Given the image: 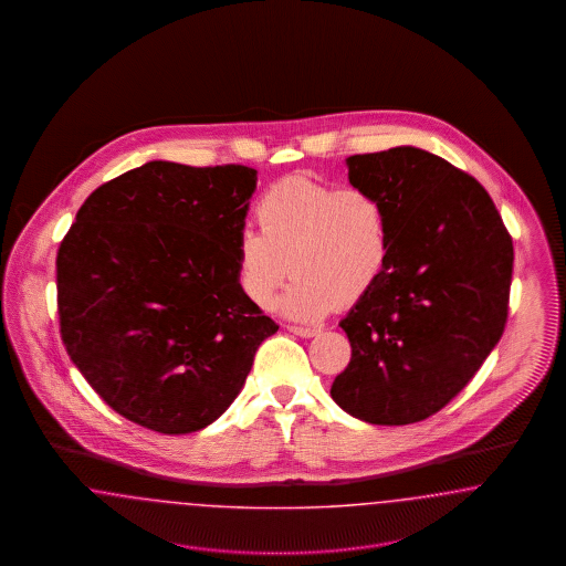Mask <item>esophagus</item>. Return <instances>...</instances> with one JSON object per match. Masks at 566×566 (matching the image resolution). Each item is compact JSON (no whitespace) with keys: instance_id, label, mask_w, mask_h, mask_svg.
<instances>
[{"instance_id":"34e87169","label":"esophagus","mask_w":566,"mask_h":566,"mask_svg":"<svg viewBox=\"0 0 566 566\" xmlns=\"http://www.w3.org/2000/svg\"><path fill=\"white\" fill-rule=\"evenodd\" d=\"M289 331L295 333L298 337H305V339H310V337L321 333V328H316V326H289Z\"/></svg>"}]
</instances>
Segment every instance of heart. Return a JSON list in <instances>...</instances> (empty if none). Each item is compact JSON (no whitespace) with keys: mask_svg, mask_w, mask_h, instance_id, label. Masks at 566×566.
<instances>
[{"mask_svg":"<svg viewBox=\"0 0 566 566\" xmlns=\"http://www.w3.org/2000/svg\"><path fill=\"white\" fill-rule=\"evenodd\" d=\"M261 231L243 227L235 259L242 293L268 307L291 268L295 282L277 310L293 321H321L350 307L384 277L392 238L381 199L356 187H333L295 174L273 182L256 201Z\"/></svg>","mask_w":566,"mask_h":566,"instance_id":"1","label":"heart"}]
</instances>
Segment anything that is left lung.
I'll list each match as a JSON object with an SVG mask.
<instances>
[{"instance_id":"1","label":"left lung","mask_w":566,"mask_h":566,"mask_svg":"<svg viewBox=\"0 0 566 566\" xmlns=\"http://www.w3.org/2000/svg\"><path fill=\"white\" fill-rule=\"evenodd\" d=\"M346 163L352 187L386 206L392 250L379 284L339 323L352 358L331 397L369 424H413L450 403L499 344L512 235L484 187L427 150Z\"/></svg>"}]
</instances>
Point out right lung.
<instances>
[{
    "mask_svg": "<svg viewBox=\"0 0 566 566\" xmlns=\"http://www.w3.org/2000/svg\"><path fill=\"white\" fill-rule=\"evenodd\" d=\"M256 169L150 161L82 203L56 252L61 339L135 424L185 434L235 401L277 331L242 293L235 243Z\"/></svg>",
    "mask_w": 566,
    "mask_h": 566,
    "instance_id": "obj_1",
    "label": "right lung"
}]
</instances>
